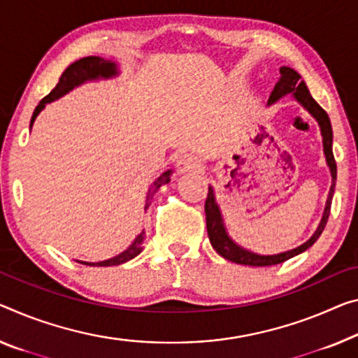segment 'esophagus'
Here are the masks:
<instances>
[{"label": "esophagus", "instance_id": "esophagus-1", "mask_svg": "<svg viewBox=\"0 0 358 358\" xmlns=\"http://www.w3.org/2000/svg\"><path fill=\"white\" fill-rule=\"evenodd\" d=\"M200 166L201 162L194 155H182L176 162V169H178L179 174H190L196 171V169H200Z\"/></svg>", "mask_w": 358, "mask_h": 358}]
</instances>
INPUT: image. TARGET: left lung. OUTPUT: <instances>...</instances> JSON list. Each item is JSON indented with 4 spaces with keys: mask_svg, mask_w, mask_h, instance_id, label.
<instances>
[{
    "mask_svg": "<svg viewBox=\"0 0 358 358\" xmlns=\"http://www.w3.org/2000/svg\"><path fill=\"white\" fill-rule=\"evenodd\" d=\"M288 94H293L294 101L301 103V106L309 112L310 117L318 123V128H320L323 153H325V160L329 168V173H331V187H329V192H328L325 210H323V216L320 219V224H318L317 230L313 232L310 238L306 241V243H302L301 246H298V248H293L285 252H278V255H257V252H252L250 250L243 248V246L236 245L235 241L230 238L227 229H225L221 208H219L216 201L214 187L210 185L208 198L205 203V213H206L208 236H210L211 246L216 250L217 255H221L224 257V259L232 261L235 264H241V266H252V267L275 266V264H282L285 261L291 259V257L301 255V252L309 250L310 246L318 240V236L322 235L323 229H325L328 216H329V208H331L334 185H336V162H334V157H333L331 123H329V118L325 110L318 106L315 99L310 96L309 90H307L304 81L301 80V75L298 71L293 70L291 67H280V78L277 81V85H275L273 91L271 92L267 106H272V103L278 101V99H282Z\"/></svg>",
    "mask_w": 358,
    "mask_h": 358,
    "instance_id": "left-lung-1",
    "label": "left lung"
}]
</instances>
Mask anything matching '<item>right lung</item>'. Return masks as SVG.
I'll list each match as a JSON object with an SVG mask.
<instances>
[{
	"mask_svg": "<svg viewBox=\"0 0 358 358\" xmlns=\"http://www.w3.org/2000/svg\"><path fill=\"white\" fill-rule=\"evenodd\" d=\"M120 75L118 65L113 60L99 57V56H90V57H83L80 60H76L71 65H69L67 69L62 75H60L59 83L56 85V87L49 92V94L41 99V102L38 103L35 112H33L31 122H30V129L38 115L43 112V108L46 107V103H51L57 99L64 97L65 94H69L70 91H73L75 87H78L81 85L87 83V81H97V80H110L115 78V76ZM171 174L173 169H168L160 174V178L155 179V182L150 185L147 194V200H145V210L150 205V198L153 196V194L160 189L162 185L168 184L171 180ZM144 241H145V232H141L139 235L136 236L133 243H131L128 248L124 251L120 252V255L110 257V259L106 261H99V262H86V261H76L80 264H85V266H91V267H110V266H120V264H124L133 259L137 255H141V251L144 250Z\"/></svg>",
	"mask_w": 358,
	"mask_h": 358,
	"instance_id": "1",
	"label": "right lung"
}]
</instances>
